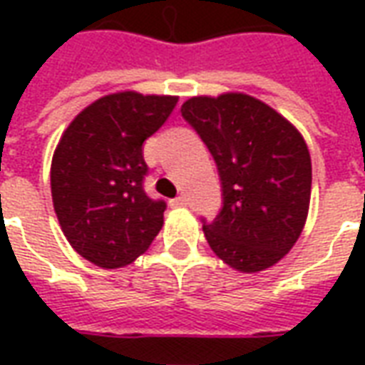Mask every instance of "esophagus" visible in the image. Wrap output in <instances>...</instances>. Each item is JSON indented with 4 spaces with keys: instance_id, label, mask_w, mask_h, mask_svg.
<instances>
[{
    "instance_id": "1",
    "label": "esophagus",
    "mask_w": 365,
    "mask_h": 365,
    "mask_svg": "<svg viewBox=\"0 0 365 365\" xmlns=\"http://www.w3.org/2000/svg\"><path fill=\"white\" fill-rule=\"evenodd\" d=\"M170 203H172V205H174V207H183V205H185V203H187V197H185V195H178V197L172 199Z\"/></svg>"
}]
</instances>
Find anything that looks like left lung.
Returning a JSON list of instances; mask_svg holds the SVG:
<instances>
[{"label":"left lung","instance_id":"8db88e82","mask_svg":"<svg viewBox=\"0 0 365 365\" xmlns=\"http://www.w3.org/2000/svg\"><path fill=\"white\" fill-rule=\"evenodd\" d=\"M182 117L211 152L222 207L203 221L211 250L238 272H262L289 252L311 201L303 136L269 105L245 93L191 97Z\"/></svg>","mask_w":365,"mask_h":365}]
</instances>
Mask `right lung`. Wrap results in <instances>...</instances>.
<instances>
[{"label": "right lung", "mask_w": 365, "mask_h": 365, "mask_svg": "<svg viewBox=\"0 0 365 365\" xmlns=\"http://www.w3.org/2000/svg\"><path fill=\"white\" fill-rule=\"evenodd\" d=\"M175 103L136 91L105 96L70 123L54 150L51 190L62 232L99 268L130 264L164 225L166 201L144 191L143 144Z\"/></svg>", "instance_id": "1"}]
</instances>
